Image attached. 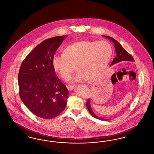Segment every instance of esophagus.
Masks as SVG:
<instances>
[{"instance_id":"obj_1","label":"esophagus","mask_w":154,"mask_h":154,"mask_svg":"<svg viewBox=\"0 0 154 154\" xmlns=\"http://www.w3.org/2000/svg\"><path fill=\"white\" fill-rule=\"evenodd\" d=\"M74 87H75V85H69V86H67V89H68L69 90L72 91V90H73L74 88Z\"/></svg>"}]
</instances>
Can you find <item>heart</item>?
<instances>
[{
	"label": "heart",
	"instance_id": "heart-1",
	"mask_svg": "<svg viewBox=\"0 0 154 154\" xmlns=\"http://www.w3.org/2000/svg\"><path fill=\"white\" fill-rule=\"evenodd\" d=\"M112 49L107 41H82L66 47L62 55L52 59L54 70L64 80H69L78 70L74 82L96 79L104 71L111 58Z\"/></svg>",
	"mask_w": 154,
	"mask_h": 154
}]
</instances>
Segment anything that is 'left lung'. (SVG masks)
Returning <instances> with one entry per match:
<instances>
[{"mask_svg":"<svg viewBox=\"0 0 154 154\" xmlns=\"http://www.w3.org/2000/svg\"><path fill=\"white\" fill-rule=\"evenodd\" d=\"M106 38H108L109 39L111 40L114 44V47H115V50L117 54V56L115 58L113 59L112 62L111 63V65H114L116 63H117L118 62H121L122 61H126V62H134V60L133 58L132 55L129 54L128 52L126 51L124 48L122 47V46L119 44L116 40H115L114 38H113L111 37L107 36H104ZM87 107L88 109L89 112H90V114L92 115V117H94L95 118L99 119L100 120H102V121H108V119H104L103 118L99 117H97V116H96L95 114H94L93 110H92V108L91 107V104H90V99H88L87 101Z\"/></svg>","mask_w":154,"mask_h":154,"instance_id":"1","label":"left lung"}]
</instances>
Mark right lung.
I'll return each mask as SVG.
<instances>
[{
  "instance_id": "1",
  "label": "right lung",
  "mask_w": 154,
  "mask_h": 154,
  "mask_svg": "<svg viewBox=\"0 0 154 154\" xmlns=\"http://www.w3.org/2000/svg\"><path fill=\"white\" fill-rule=\"evenodd\" d=\"M65 37H51L37 45L24 59L19 70L20 96L38 117H56L66 107L69 91L52 66L55 51Z\"/></svg>"
}]
</instances>
